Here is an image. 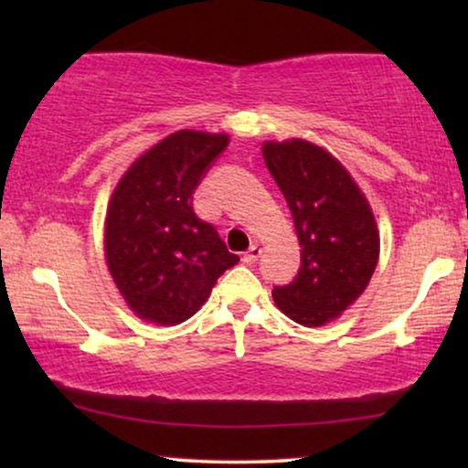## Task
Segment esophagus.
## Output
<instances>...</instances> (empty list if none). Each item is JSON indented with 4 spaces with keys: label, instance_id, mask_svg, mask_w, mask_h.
Returning <instances> with one entry per match:
<instances>
[{
    "label": "esophagus",
    "instance_id": "esophagus-1",
    "mask_svg": "<svg viewBox=\"0 0 468 468\" xmlns=\"http://www.w3.org/2000/svg\"><path fill=\"white\" fill-rule=\"evenodd\" d=\"M260 255H261V247L260 245H251V247H249V251L242 253V261H245V264H253V261L258 260Z\"/></svg>",
    "mask_w": 468,
    "mask_h": 468
}]
</instances>
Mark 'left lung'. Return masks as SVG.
I'll list each match as a JSON object with an SVG mask.
<instances>
[{"instance_id": "obj_1", "label": "left lung", "mask_w": 468, "mask_h": 468, "mask_svg": "<svg viewBox=\"0 0 468 468\" xmlns=\"http://www.w3.org/2000/svg\"><path fill=\"white\" fill-rule=\"evenodd\" d=\"M264 159L292 210L300 268L274 285L281 311L303 325H324L367 290L379 260V234L367 197L349 172L304 140L266 143Z\"/></svg>"}]
</instances>
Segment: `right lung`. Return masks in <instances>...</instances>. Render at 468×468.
I'll return each instance as SVG.
<instances>
[{"instance_id":"obj_1","label":"right lung","mask_w":468,"mask_h":468,"mask_svg":"<svg viewBox=\"0 0 468 468\" xmlns=\"http://www.w3.org/2000/svg\"><path fill=\"white\" fill-rule=\"evenodd\" d=\"M226 133L181 130L132 164L106 213V261L125 303L162 325L189 319L228 268L239 264L213 223L194 210V194Z\"/></svg>"}]
</instances>
